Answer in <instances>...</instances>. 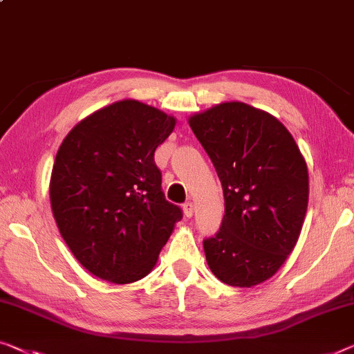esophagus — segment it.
<instances>
[{"mask_svg":"<svg viewBox=\"0 0 354 354\" xmlns=\"http://www.w3.org/2000/svg\"><path fill=\"white\" fill-rule=\"evenodd\" d=\"M184 214H186V218H192L194 216V203L192 202H186L184 203Z\"/></svg>","mask_w":354,"mask_h":354,"instance_id":"34e87169","label":"esophagus"}]
</instances>
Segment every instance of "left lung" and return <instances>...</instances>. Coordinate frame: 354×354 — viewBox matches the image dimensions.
Listing matches in <instances>:
<instances>
[{
	"label": "left lung",
	"instance_id": "8db88e82",
	"mask_svg": "<svg viewBox=\"0 0 354 354\" xmlns=\"http://www.w3.org/2000/svg\"><path fill=\"white\" fill-rule=\"evenodd\" d=\"M187 122L223 184V224L203 241L209 270L235 288L267 281L302 232L307 162L275 115L243 102L219 103Z\"/></svg>",
	"mask_w": 354,
	"mask_h": 354
}]
</instances>
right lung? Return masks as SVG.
<instances>
[{"label":"right lung","mask_w":354,"mask_h":354,"mask_svg":"<svg viewBox=\"0 0 354 354\" xmlns=\"http://www.w3.org/2000/svg\"><path fill=\"white\" fill-rule=\"evenodd\" d=\"M176 118L138 100L95 111L65 136L50 173L57 227L84 268L109 283L152 272L183 214L167 202L154 152Z\"/></svg>","instance_id":"right-lung-1"}]
</instances>
